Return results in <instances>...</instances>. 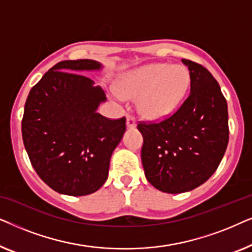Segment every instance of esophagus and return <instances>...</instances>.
I'll use <instances>...</instances> for the list:
<instances>
[{"instance_id": "1", "label": "esophagus", "mask_w": 252, "mask_h": 252, "mask_svg": "<svg viewBox=\"0 0 252 252\" xmlns=\"http://www.w3.org/2000/svg\"><path fill=\"white\" fill-rule=\"evenodd\" d=\"M136 126V119L135 117L132 115H127V127L129 128H133V127Z\"/></svg>"}]
</instances>
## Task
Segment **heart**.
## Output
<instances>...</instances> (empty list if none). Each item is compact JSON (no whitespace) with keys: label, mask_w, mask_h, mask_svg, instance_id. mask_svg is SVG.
<instances>
[{"label":"heart","mask_w":252,"mask_h":252,"mask_svg":"<svg viewBox=\"0 0 252 252\" xmlns=\"http://www.w3.org/2000/svg\"><path fill=\"white\" fill-rule=\"evenodd\" d=\"M190 74L182 65L156 63L128 72L117 84L122 97H137V110L149 119L172 115L187 94Z\"/></svg>","instance_id":"obj_1"}]
</instances>
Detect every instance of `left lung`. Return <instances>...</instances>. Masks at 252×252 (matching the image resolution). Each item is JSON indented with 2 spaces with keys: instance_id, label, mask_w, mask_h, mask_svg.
<instances>
[{
  "instance_id": "1",
  "label": "left lung",
  "mask_w": 252,
  "mask_h": 252,
  "mask_svg": "<svg viewBox=\"0 0 252 252\" xmlns=\"http://www.w3.org/2000/svg\"><path fill=\"white\" fill-rule=\"evenodd\" d=\"M182 63L190 74V93L182 104L163 120L137 124L147 180L168 194L204 184L218 168L229 139L228 109L218 81L203 65Z\"/></svg>"
}]
</instances>
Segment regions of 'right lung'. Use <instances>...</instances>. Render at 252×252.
I'll use <instances>...</instances> for the list:
<instances>
[{
    "label": "right lung",
    "instance_id": "add662e5",
    "mask_svg": "<svg viewBox=\"0 0 252 252\" xmlns=\"http://www.w3.org/2000/svg\"><path fill=\"white\" fill-rule=\"evenodd\" d=\"M99 67L93 60L60 62L27 96L24 146L41 180L61 194L84 196L98 190L126 130L125 117L110 119L96 112L105 93L77 73Z\"/></svg>",
    "mask_w": 252,
    "mask_h": 252
}]
</instances>
